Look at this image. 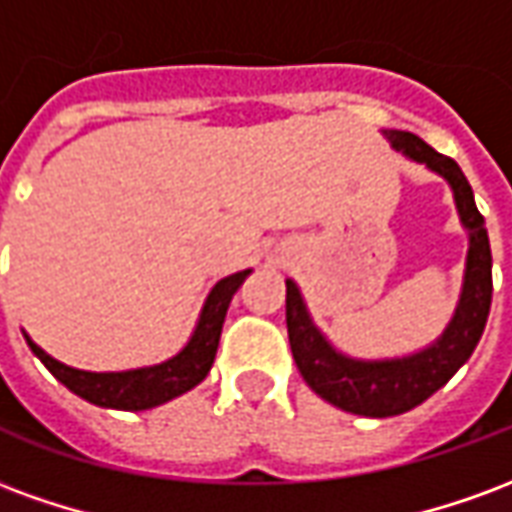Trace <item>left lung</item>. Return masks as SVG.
I'll use <instances>...</instances> for the list:
<instances>
[{"label":"left lung","instance_id":"1","mask_svg":"<svg viewBox=\"0 0 512 512\" xmlns=\"http://www.w3.org/2000/svg\"><path fill=\"white\" fill-rule=\"evenodd\" d=\"M395 150L406 153L411 161L425 164L436 175L450 183L455 208L461 224L469 230V252H466V271L458 307L447 329L428 348L400 359H354L337 351L321 329L312 323L307 304L301 299L299 285L288 279V299H285V318H288L290 351L296 367L310 384L315 395L329 400L332 406L359 414V417H397L425 403L433 392L447 384L458 367L472 356L483 337L488 310H491V244L485 230L483 213L474 205L469 180L452 158L441 156L425 145L417 134L408 131H384Z\"/></svg>","mask_w":512,"mask_h":512}]
</instances>
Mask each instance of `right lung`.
Here are the masks:
<instances>
[{
	"label": "right lung",
	"mask_w": 512,
	"mask_h": 512,
	"mask_svg": "<svg viewBox=\"0 0 512 512\" xmlns=\"http://www.w3.org/2000/svg\"><path fill=\"white\" fill-rule=\"evenodd\" d=\"M246 277H249V268L219 279L213 285L208 299L202 304L200 321L194 326L189 343L161 365L136 367V370H123V373H90V370H76V367L62 365L54 356L46 354L40 345L32 343L27 334L24 337H27L32 354L38 356L40 362L49 367L51 376L68 386L73 395L84 397L87 403H95L101 408L145 411V408H156L172 400V397L189 392L208 376L213 359H216L227 307L233 301L235 290L244 285Z\"/></svg>",
	"instance_id": "add662e5"
}]
</instances>
